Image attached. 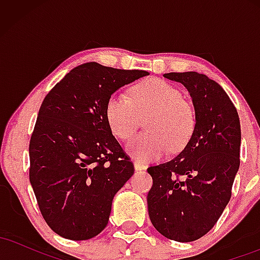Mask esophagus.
<instances>
[{
    "instance_id": "esophagus-1",
    "label": "esophagus",
    "mask_w": 260,
    "mask_h": 260,
    "mask_svg": "<svg viewBox=\"0 0 260 260\" xmlns=\"http://www.w3.org/2000/svg\"><path fill=\"white\" fill-rule=\"evenodd\" d=\"M133 165H134V169H136V171H140V170L147 169V165L143 162H139V161H134Z\"/></svg>"
}]
</instances>
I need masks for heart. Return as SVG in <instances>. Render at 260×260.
<instances>
[{
	"mask_svg": "<svg viewBox=\"0 0 260 260\" xmlns=\"http://www.w3.org/2000/svg\"><path fill=\"white\" fill-rule=\"evenodd\" d=\"M129 100L113 94L106 103V120L116 137L128 139L145 117L147 132L134 137L126 145L133 159L153 161L169 151H178L187 144L196 126L192 107L182 100V92L162 79L149 78L131 90Z\"/></svg>",
	"mask_w": 260,
	"mask_h": 260,
	"instance_id": "b5f03b06",
	"label": "heart"
}]
</instances>
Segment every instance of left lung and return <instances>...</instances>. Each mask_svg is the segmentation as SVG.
<instances>
[{"mask_svg": "<svg viewBox=\"0 0 260 260\" xmlns=\"http://www.w3.org/2000/svg\"><path fill=\"white\" fill-rule=\"evenodd\" d=\"M164 77L186 86L196 126L177 156L148 169L153 177L149 217L166 238L192 242L213 229L231 198L240 168V117L221 85L205 74L172 72Z\"/></svg>", "mask_w": 260, "mask_h": 260, "instance_id": "8db88e82", "label": "left lung"}]
</instances>
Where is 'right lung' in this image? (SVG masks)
Returning a JSON list of instances; mask_svg holds the SVG:
<instances>
[{
    "label": "right lung",
    "mask_w": 260,
    "mask_h": 260,
    "mask_svg": "<svg viewBox=\"0 0 260 260\" xmlns=\"http://www.w3.org/2000/svg\"><path fill=\"white\" fill-rule=\"evenodd\" d=\"M149 76L96 62L73 68L45 96L29 144V180L45 221L73 241L99 235L134 168L106 120L121 86Z\"/></svg>",
    "instance_id": "1"
}]
</instances>
